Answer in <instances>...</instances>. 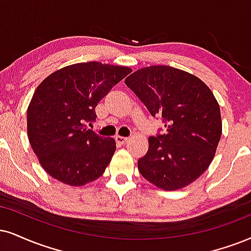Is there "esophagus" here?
I'll return each mask as SVG.
<instances>
[{
	"instance_id": "esophagus-1",
	"label": "esophagus",
	"mask_w": 251,
	"mask_h": 251,
	"mask_svg": "<svg viewBox=\"0 0 251 251\" xmlns=\"http://www.w3.org/2000/svg\"><path fill=\"white\" fill-rule=\"evenodd\" d=\"M115 141L117 142V143H120V144H125V143H126V142L129 141V138L128 137H123V136H116Z\"/></svg>"
}]
</instances>
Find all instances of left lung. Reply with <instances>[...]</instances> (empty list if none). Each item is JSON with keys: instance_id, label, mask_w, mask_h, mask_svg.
Wrapping results in <instances>:
<instances>
[{"instance_id": "8db88e82", "label": "left lung", "mask_w": 251, "mask_h": 251, "mask_svg": "<svg viewBox=\"0 0 251 251\" xmlns=\"http://www.w3.org/2000/svg\"><path fill=\"white\" fill-rule=\"evenodd\" d=\"M126 85L166 128L149 137V150L137 163L141 175L166 191L190 185L212 163L221 138L220 107L212 91L193 74L170 66L136 71Z\"/></svg>"}]
</instances>
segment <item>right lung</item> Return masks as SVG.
<instances>
[{"label":"right lung","mask_w":251,"mask_h":251,"mask_svg":"<svg viewBox=\"0 0 251 251\" xmlns=\"http://www.w3.org/2000/svg\"><path fill=\"white\" fill-rule=\"evenodd\" d=\"M131 70L97 61L70 65L37 87L26 111L27 137L51 177L83 186L103 175L116 150L114 138L87 128L95 107Z\"/></svg>","instance_id":"right-lung-1"}]
</instances>
